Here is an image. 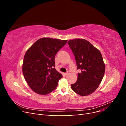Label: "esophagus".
Returning a JSON list of instances; mask_svg holds the SVG:
<instances>
[{
    "mask_svg": "<svg viewBox=\"0 0 126 126\" xmlns=\"http://www.w3.org/2000/svg\"><path fill=\"white\" fill-rule=\"evenodd\" d=\"M70 73V71H68L67 72H66L65 74H64V75H65V76H67V75H68V74H69Z\"/></svg>",
    "mask_w": 126,
    "mask_h": 126,
    "instance_id": "1",
    "label": "esophagus"
}]
</instances>
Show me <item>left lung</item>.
<instances>
[{
  "mask_svg": "<svg viewBox=\"0 0 126 126\" xmlns=\"http://www.w3.org/2000/svg\"><path fill=\"white\" fill-rule=\"evenodd\" d=\"M75 56L78 74L77 80L71 85V89L80 96L93 94L104 77L105 64L100 51L88 41L75 39L68 42Z\"/></svg>",
  "mask_w": 126,
  "mask_h": 126,
  "instance_id": "left-lung-1",
  "label": "left lung"
}]
</instances>
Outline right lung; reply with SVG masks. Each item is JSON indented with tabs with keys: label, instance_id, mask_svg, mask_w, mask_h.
I'll list each match as a JSON object with an SVG mask.
<instances>
[{
	"label": "right lung",
	"instance_id": "1",
	"mask_svg": "<svg viewBox=\"0 0 126 126\" xmlns=\"http://www.w3.org/2000/svg\"><path fill=\"white\" fill-rule=\"evenodd\" d=\"M67 40L42 38L37 40L25 55L22 72L34 92L46 95L54 91L62 75L55 68V57Z\"/></svg>",
	"mask_w": 126,
	"mask_h": 126
}]
</instances>
